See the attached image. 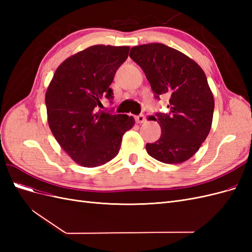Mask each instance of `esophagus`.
<instances>
[{
  "label": "esophagus",
  "mask_w": 252,
  "mask_h": 252,
  "mask_svg": "<svg viewBox=\"0 0 252 252\" xmlns=\"http://www.w3.org/2000/svg\"><path fill=\"white\" fill-rule=\"evenodd\" d=\"M135 121H136V123L142 124L145 121H146V118H145L144 114H139V116L135 117Z\"/></svg>",
  "instance_id": "esophagus-1"
}]
</instances>
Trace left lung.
<instances>
[{"mask_svg":"<svg viewBox=\"0 0 252 252\" xmlns=\"http://www.w3.org/2000/svg\"><path fill=\"white\" fill-rule=\"evenodd\" d=\"M130 57L146 75L155 96L169 95L168 113L152 120L161 126V138L146 144L148 155L166 164L187 161L210 131L215 100L202 68L181 51L161 43L130 49Z\"/></svg>","mask_w":252,"mask_h":252,"instance_id":"1","label":"left lung"}]
</instances>
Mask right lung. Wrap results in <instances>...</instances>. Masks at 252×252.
Segmentation results:
<instances>
[{
    "mask_svg": "<svg viewBox=\"0 0 252 252\" xmlns=\"http://www.w3.org/2000/svg\"><path fill=\"white\" fill-rule=\"evenodd\" d=\"M128 46L94 45L66 59L45 94L50 130L60 146L83 167L104 165L117 157L122 138L134 125L127 114L98 110L113 97L110 88Z\"/></svg>",
    "mask_w": 252,
    "mask_h": 252,
    "instance_id": "1",
    "label": "right lung"
}]
</instances>
